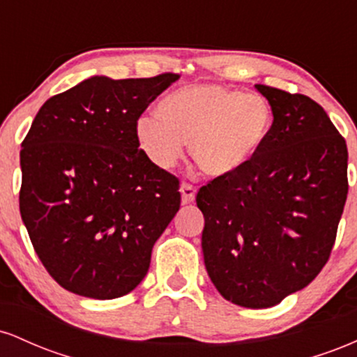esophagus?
<instances>
[{
  "mask_svg": "<svg viewBox=\"0 0 357 357\" xmlns=\"http://www.w3.org/2000/svg\"><path fill=\"white\" fill-rule=\"evenodd\" d=\"M179 192H181L183 204H190V203L195 202V198H196V188L191 186V184L183 183L181 188H179Z\"/></svg>",
  "mask_w": 357,
  "mask_h": 357,
  "instance_id": "1",
  "label": "esophagus"
}]
</instances>
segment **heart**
<instances>
[{
    "instance_id": "b5f03b06",
    "label": "heart",
    "mask_w": 357,
    "mask_h": 357,
    "mask_svg": "<svg viewBox=\"0 0 357 357\" xmlns=\"http://www.w3.org/2000/svg\"><path fill=\"white\" fill-rule=\"evenodd\" d=\"M158 114H142L134 126L142 154L166 171L183 158L190 141L192 159L213 178L231 176L252 162L273 124L264 97L216 84H191L167 93Z\"/></svg>"
}]
</instances>
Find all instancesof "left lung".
<instances>
[{"instance_id":"8db88e82","label":"left lung","mask_w":357,"mask_h":357,"mask_svg":"<svg viewBox=\"0 0 357 357\" xmlns=\"http://www.w3.org/2000/svg\"><path fill=\"white\" fill-rule=\"evenodd\" d=\"M273 124L243 169L196 195L204 267L231 304L267 309L307 287L334 247L347 198V146L317 102L255 85Z\"/></svg>"}]
</instances>
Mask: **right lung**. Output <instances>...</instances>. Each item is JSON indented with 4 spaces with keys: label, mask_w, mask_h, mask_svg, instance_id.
<instances>
[{
    "label": "right lung",
    "mask_w": 357,
    "mask_h": 357,
    "mask_svg": "<svg viewBox=\"0 0 357 357\" xmlns=\"http://www.w3.org/2000/svg\"><path fill=\"white\" fill-rule=\"evenodd\" d=\"M178 79L93 75L36 114L20 153V213L43 267L68 292L110 301L146 277L181 195L139 149L134 126Z\"/></svg>",
    "instance_id": "obj_1"
}]
</instances>
